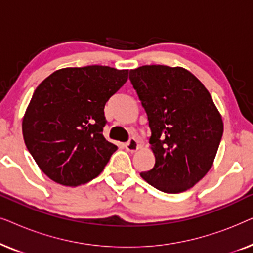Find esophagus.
Wrapping results in <instances>:
<instances>
[{
	"mask_svg": "<svg viewBox=\"0 0 253 253\" xmlns=\"http://www.w3.org/2000/svg\"><path fill=\"white\" fill-rule=\"evenodd\" d=\"M126 148L127 152L133 153V152H136L138 148H139V143H138L136 138H130V140L126 144Z\"/></svg>",
	"mask_w": 253,
	"mask_h": 253,
	"instance_id": "obj_1",
	"label": "esophagus"
}]
</instances>
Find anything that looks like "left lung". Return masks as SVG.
<instances>
[{"label":"left lung","instance_id":"8db88e82","mask_svg":"<svg viewBox=\"0 0 253 253\" xmlns=\"http://www.w3.org/2000/svg\"><path fill=\"white\" fill-rule=\"evenodd\" d=\"M130 81L146 112L155 157L140 176L162 192L186 191L212 168L222 116L202 82L182 67L143 65L130 70Z\"/></svg>","mask_w":253,"mask_h":253}]
</instances>
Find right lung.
Returning a JSON list of instances; mask_svg holds the SVG:
<instances>
[{
  "label": "right lung",
  "mask_w": 253,
  "mask_h": 253,
  "mask_svg": "<svg viewBox=\"0 0 253 253\" xmlns=\"http://www.w3.org/2000/svg\"><path fill=\"white\" fill-rule=\"evenodd\" d=\"M127 74L105 65L63 68L36 88L23 117V137L51 181L78 186L101 174L117 150L102 134L103 109Z\"/></svg>",
  "instance_id": "obj_1"
}]
</instances>
